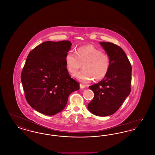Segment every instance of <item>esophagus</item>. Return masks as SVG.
Listing matches in <instances>:
<instances>
[{
    "mask_svg": "<svg viewBox=\"0 0 155 155\" xmlns=\"http://www.w3.org/2000/svg\"><path fill=\"white\" fill-rule=\"evenodd\" d=\"M80 88L81 89L85 88L86 87V86H85V85H83V84H80Z\"/></svg>",
    "mask_w": 155,
    "mask_h": 155,
    "instance_id": "obj_1",
    "label": "esophagus"
}]
</instances>
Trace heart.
Masks as SVG:
<instances>
[{
    "mask_svg": "<svg viewBox=\"0 0 155 155\" xmlns=\"http://www.w3.org/2000/svg\"><path fill=\"white\" fill-rule=\"evenodd\" d=\"M68 71L73 74L81 66L83 68L73 75L82 82L102 79L107 74L110 67V59L107 54L101 52L92 45L77 49L76 53L72 50L67 52L65 56Z\"/></svg>",
    "mask_w": 155,
    "mask_h": 155,
    "instance_id": "obj_1",
    "label": "heart"
}]
</instances>
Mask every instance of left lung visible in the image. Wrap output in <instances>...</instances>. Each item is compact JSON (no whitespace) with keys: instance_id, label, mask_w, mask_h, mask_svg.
I'll return each instance as SVG.
<instances>
[{"instance_id":"obj_1","label":"left lung","mask_w":155,"mask_h":155,"mask_svg":"<svg viewBox=\"0 0 155 155\" xmlns=\"http://www.w3.org/2000/svg\"><path fill=\"white\" fill-rule=\"evenodd\" d=\"M99 44L109 57L110 67L103 80L89 87L94 97L88 109L96 116L105 117L114 114L130 95L132 67L120 47L110 42Z\"/></svg>"}]
</instances>
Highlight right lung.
<instances>
[{
	"label": "right lung",
	"mask_w": 155,
	"mask_h": 155,
	"mask_svg": "<svg viewBox=\"0 0 155 155\" xmlns=\"http://www.w3.org/2000/svg\"><path fill=\"white\" fill-rule=\"evenodd\" d=\"M71 45L69 41H47L28 55L21 81L27 102L42 114L53 116L61 111L70 94L80 89L79 83L68 74L65 61Z\"/></svg>",
	"instance_id": "right-lung-1"
}]
</instances>
